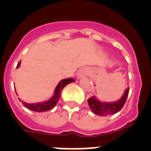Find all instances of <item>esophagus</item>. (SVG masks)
Here are the masks:
<instances>
[{
    "instance_id": "esophagus-1",
    "label": "esophagus",
    "mask_w": 151,
    "mask_h": 151,
    "mask_svg": "<svg viewBox=\"0 0 151 151\" xmlns=\"http://www.w3.org/2000/svg\"><path fill=\"white\" fill-rule=\"evenodd\" d=\"M88 73H89V69H88V68H82V69H80V70L78 71L77 76H78V78H82V77L86 76L87 75H88Z\"/></svg>"
}]
</instances>
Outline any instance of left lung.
Here are the masks:
<instances>
[{"mask_svg": "<svg viewBox=\"0 0 151 151\" xmlns=\"http://www.w3.org/2000/svg\"><path fill=\"white\" fill-rule=\"evenodd\" d=\"M129 89L127 88L124 91L123 96L113 103H106V102H101L98 100L96 96L90 97L87 102L89 106V108L94 114H96L101 116H106L107 115H111L116 113L123 108L127 100V98L129 94Z\"/></svg>", "mask_w": 151, "mask_h": 151, "instance_id": "obj_1", "label": "left lung"}]
</instances>
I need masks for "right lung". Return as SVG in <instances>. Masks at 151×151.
<instances>
[{"label":"right lung","mask_w":151,"mask_h":151,"mask_svg":"<svg viewBox=\"0 0 151 151\" xmlns=\"http://www.w3.org/2000/svg\"><path fill=\"white\" fill-rule=\"evenodd\" d=\"M20 64H21V62H19V63L17 64V68L20 66ZM75 79L73 78H65V79H62L61 80L58 84L57 85L55 89L54 95L52 96V97L50 99L45 101V102H43V103H27L24 101H22L19 99L20 101H22V103L24 104V106L28 108L30 110H32L34 112H38V113H42V112H46L48 110H50L52 109L55 106V105L58 103V100H59V98L61 96V93H62V89H64V87L66 86V85L69 84V83L74 82Z\"/></svg>","instance_id":"right-lung-1"}]
</instances>
